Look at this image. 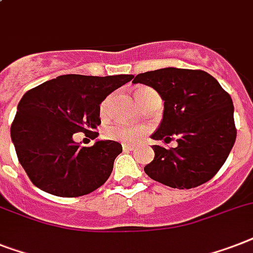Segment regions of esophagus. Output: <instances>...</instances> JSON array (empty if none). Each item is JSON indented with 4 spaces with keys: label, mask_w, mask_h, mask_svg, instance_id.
Here are the masks:
<instances>
[{
    "label": "esophagus",
    "mask_w": 253,
    "mask_h": 253,
    "mask_svg": "<svg viewBox=\"0 0 253 253\" xmlns=\"http://www.w3.org/2000/svg\"><path fill=\"white\" fill-rule=\"evenodd\" d=\"M122 148H123V151H125V152H128V151H133V149H135V145L126 144V143H123Z\"/></svg>",
    "instance_id": "1"
}]
</instances>
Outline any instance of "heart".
I'll list each match as a JSON object with an SVG mask.
<instances>
[{
	"label": "heart",
	"instance_id": "obj_1",
	"mask_svg": "<svg viewBox=\"0 0 253 253\" xmlns=\"http://www.w3.org/2000/svg\"><path fill=\"white\" fill-rule=\"evenodd\" d=\"M152 93H156L152 88L149 87H140L135 91V98L136 101L143 105V102L145 101V98ZM109 102H110V97H106L100 105V114L101 117H105L108 114ZM148 132V128L145 126H123V125H112V126L105 127L104 133L108 139L112 140H120L127 144H136L145 136V133Z\"/></svg>",
	"mask_w": 253,
	"mask_h": 253
}]
</instances>
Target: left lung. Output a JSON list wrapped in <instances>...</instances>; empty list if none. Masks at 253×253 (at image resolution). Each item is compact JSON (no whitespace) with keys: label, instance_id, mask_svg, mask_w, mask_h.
I'll use <instances>...</instances> for the list:
<instances>
[{"label":"left lung","instance_id":"1","mask_svg":"<svg viewBox=\"0 0 253 253\" xmlns=\"http://www.w3.org/2000/svg\"><path fill=\"white\" fill-rule=\"evenodd\" d=\"M132 83L149 85L164 100V117L152 139L169 143L176 136L178 143L170 149L153 145L155 159L145 174L179 190L212 179L237 139L230 94L203 70L166 67L137 74Z\"/></svg>","mask_w":253,"mask_h":253}]
</instances>
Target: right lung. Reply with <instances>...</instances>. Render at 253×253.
Segmentation results:
<instances>
[{
	"label": "right lung",
	"mask_w": 253,
	"mask_h": 253,
	"mask_svg": "<svg viewBox=\"0 0 253 253\" xmlns=\"http://www.w3.org/2000/svg\"><path fill=\"white\" fill-rule=\"evenodd\" d=\"M133 75H61L24 93L10 133L20 165L35 186L61 198L97 190L112 174L122 145L97 140L80 147L74 135L96 139L100 104Z\"/></svg>",
	"instance_id": "obj_1"
}]
</instances>
